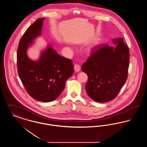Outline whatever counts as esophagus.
Segmentation results:
<instances>
[{
    "mask_svg": "<svg viewBox=\"0 0 147 147\" xmlns=\"http://www.w3.org/2000/svg\"><path fill=\"white\" fill-rule=\"evenodd\" d=\"M74 71L76 72H79L80 70V67L78 64H75L74 66Z\"/></svg>",
    "mask_w": 147,
    "mask_h": 147,
    "instance_id": "obj_1",
    "label": "esophagus"
}]
</instances>
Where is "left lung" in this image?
Listing matches in <instances>:
<instances>
[{
    "mask_svg": "<svg viewBox=\"0 0 147 147\" xmlns=\"http://www.w3.org/2000/svg\"><path fill=\"white\" fill-rule=\"evenodd\" d=\"M112 41L116 45L115 47L106 44L96 46L82 67L88 77L86 93L98 102H108L116 98L127 79L129 49L123 38Z\"/></svg>",
    "mask_w": 147,
    "mask_h": 147,
    "instance_id": "8db88e82",
    "label": "left lung"
}]
</instances>
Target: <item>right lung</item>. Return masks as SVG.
Listing matches in <instances>:
<instances>
[{
	"label": "right lung",
	"instance_id": "add662e5",
	"mask_svg": "<svg viewBox=\"0 0 147 147\" xmlns=\"http://www.w3.org/2000/svg\"><path fill=\"white\" fill-rule=\"evenodd\" d=\"M35 21L21 37L17 51L19 76L28 94L36 100L51 102L63 91L67 80L73 74L72 61L60 56L49 45L42 51L38 61L30 59L27 49L41 34L43 21Z\"/></svg>",
	"mask_w": 147,
	"mask_h": 147
}]
</instances>
